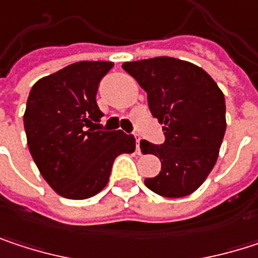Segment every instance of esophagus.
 Segmentation results:
<instances>
[{"label":"esophagus","instance_id":"34e87169","mask_svg":"<svg viewBox=\"0 0 258 258\" xmlns=\"http://www.w3.org/2000/svg\"><path fill=\"white\" fill-rule=\"evenodd\" d=\"M136 151H137V154H140V137L139 136H136Z\"/></svg>","mask_w":258,"mask_h":258}]
</instances>
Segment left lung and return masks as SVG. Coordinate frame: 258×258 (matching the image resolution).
Masks as SVG:
<instances>
[{"label":"left lung","instance_id":"left-lung-1","mask_svg":"<svg viewBox=\"0 0 258 258\" xmlns=\"http://www.w3.org/2000/svg\"><path fill=\"white\" fill-rule=\"evenodd\" d=\"M122 69L146 91L152 116L164 124L163 145L140 142L143 154L161 161V172L145 185L172 199L194 192L214 169L224 139V94L203 69L170 56L124 62Z\"/></svg>","mask_w":258,"mask_h":258}]
</instances>
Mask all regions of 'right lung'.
<instances>
[{"instance_id": "right-lung-1", "label": "right lung", "mask_w": 258, "mask_h": 258, "mask_svg": "<svg viewBox=\"0 0 258 258\" xmlns=\"http://www.w3.org/2000/svg\"><path fill=\"white\" fill-rule=\"evenodd\" d=\"M113 62L80 61L34 83L24 125L28 148L41 176L62 197L83 200L109 182L119 154H131L136 139L100 130L103 112L95 95Z\"/></svg>"}]
</instances>
